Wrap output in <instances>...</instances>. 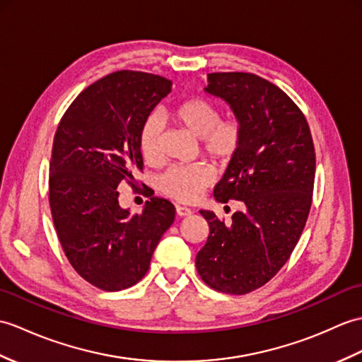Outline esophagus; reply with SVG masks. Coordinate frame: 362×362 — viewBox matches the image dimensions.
Masks as SVG:
<instances>
[{"label": "esophagus", "mask_w": 362, "mask_h": 362, "mask_svg": "<svg viewBox=\"0 0 362 362\" xmlns=\"http://www.w3.org/2000/svg\"><path fill=\"white\" fill-rule=\"evenodd\" d=\"M175 211H177V214H179L180 217H185V216H191V213H192L188 206H180V205L175 206Z\"/></svg>", "instance_id": "esophagus-1"}]
</instances>
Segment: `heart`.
<instances>
[{
  "label": "heart",
  "mask_w": 362,
  "mask_h": 362,
  "mask_svg": "<svg viewBox=\"0 0 362 362\" xmlns=\"http://www.w3.org/2000/svg\"><path fill=\"white\" fill-rule=\"evenodd\" d=\"M173 119L182 128L200 139L202 148L217 162H228L242 143V124L236 119L221 120V112L204 98H189L173 109ZM163 123L153 115L143 123L140 131V153L146 162H156L160 154ZM214 174L205 165L173 166L160 180L165 194L180 202H194L202 189L213 182Z\"/></svg>",
  "instance_id": "b5f03b06"
}]
</instances>
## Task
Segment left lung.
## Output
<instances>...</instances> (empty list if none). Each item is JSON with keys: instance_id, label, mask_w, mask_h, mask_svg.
<instances>
[{"instance_id": "left-lung-1", "label": "left lung", "mask_w": 362, "mask_h": 362, "mask_svg": "<svg viewBox=\"0 0 362 362\" xmlns=\"http://www.w3.org/2000/svg\"><path fill=\"white\" fill-rule=\"evenodd\" d=\"M204 90L230 106L243 132L214 199L245 206L228 225L200 209L209 234L196 267L209 287L245 295L281 270L304 230L315 185L313 139L293 100L255 74H208Z\"/></svg>"}]
</instances>
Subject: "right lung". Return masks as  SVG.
Segmentation results:
<instances>
[{
  "label": "right lung",
  "mask_w": 362,
  "mask_h": 362,
  "mask_svg": "<svg viewBox=\"0 0 362 362\" xmlns=\"http://www.w3.org/2000/svg\"><path fill=\"white\" fill-rule=\"evenodd\" d=\"M171 86L153 74H109L74 100L55 132L49 204L58 239L75 272L106 291L145 276L174 222L170 200L151 197L141 214H132L117 191L141 170V126Z\"/></svg>",
  "instance_id": "obj_1"
}]
</instances>
